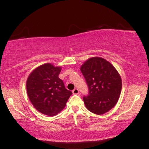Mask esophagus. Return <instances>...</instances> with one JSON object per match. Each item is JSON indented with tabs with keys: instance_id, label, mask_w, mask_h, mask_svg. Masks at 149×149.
<instances>
[{
	"instance_id": "34e87169",
	"label": "esophagus",
	"mask_w": 149,
	"mask_h": 149,
	"mask_svg": "<svg viewBox=\"0 0 149 149\" xmlns=\"http://www.w3.org/2000/svg\"><path fill=\"white\" fill-rule=\"evenodd\" d=\"M72 93L74 94H79V90L77 88H74V90L72 91Z\"/></svg>"
}]
</instances>
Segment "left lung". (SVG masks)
<instances>
[{
	"instance_id": "obj_1",
	"label": "left lung",
	"mask_w": 149,
	"mask_h": 149,
	"mask_svg": "<svg viewBox=\"0 0 149 149\" xmlns=\"http://www.w3.org/2000/svg\"><path fill=\"white\" fill-rule=\"evenodd\" d=\"M88 87V95L83 101L88 111L103 115L112 109L119 99L122 79L117 70L105 59L94 56L81 66Z\"/></svg>"
}]
</instances>
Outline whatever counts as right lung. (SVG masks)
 <instances>
[{"mask_svg": "<svg viewBox=\"0 0 149 149\" xmlns=\"http://www.w3.org/2000/svg\"><path fill=\"white\" fill-rule=\"evenodd\" d=\"M61 71V66L46 63L35 68L26 80V92L32 104L39 112L51 117L65 107L72 94L58 77Z\"/></svg>", "mask_w": 149, "mask_h": 149, "instance_id": "add662e5", "label": "right lung"}]
</instances>
